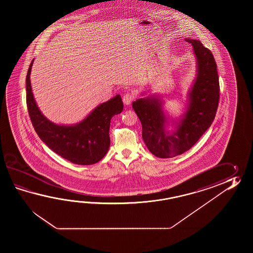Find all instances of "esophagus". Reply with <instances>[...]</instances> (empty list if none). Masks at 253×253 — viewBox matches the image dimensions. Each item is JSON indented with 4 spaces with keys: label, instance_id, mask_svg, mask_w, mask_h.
Here are the masks:
<instances>
[{
    "label": "esophagus",
    "instance_id": "obj_1",
    "mask_svg": "<svg viewBox=\"0 0 253 253\" xmlns=\"http://www.w3.org/2000/svg\"><path fill=\"white\" fill-rule=\"evenodd\" d=\"M134 94L131 93V92H127L123 96V102H124L125 105H129L130 103L134 100Z\"/></svg>",
    "mask_w": 253,
    "mask_h": 253
}]
</instances>
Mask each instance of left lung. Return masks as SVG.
<instances>
[{
    "mask_svg": "<svg viewBox=\"0 0 253 253\" xmlns=\"http://www.w3.org/2000/svg\"><path fill=\"white\" fill-rule=\"evenodd\" d=\"M193 45L197 77L189 92V104L176 130H166L168 120L157 97L139 98L132 103L142 124V136L148 150L160 158H171L189 150L212 123L220 99L217 65L210 49L198 40L185 39Z\"/></svg>",
    "mask_w": 253,
    "mask_h": 253,
    "instance_id": "1",
    "label": "left lung"
}]
</instances>
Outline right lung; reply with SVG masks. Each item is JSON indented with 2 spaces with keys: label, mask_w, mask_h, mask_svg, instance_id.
<instances>
[{
  "label": "right lung",
  "mask_w": 253,
  "mask_h": 253,
  "mask_svg": "<svg viewBox=\"0 0 253 253\" xmlns=\"http://www.w3.org/2000/svg\"><path fill=\"white\" fill-rule=\"evenodd\" d=\"M33 60L26 76V102L29 116L39 137L48 148L73 164L88 166L100 161L110 145V120L124 108L120 95L97 106L79 124H55L43 116L33 97L30 81Z\"/></svg>",
  "instance_id": "add662e5"
}]
</instances>
